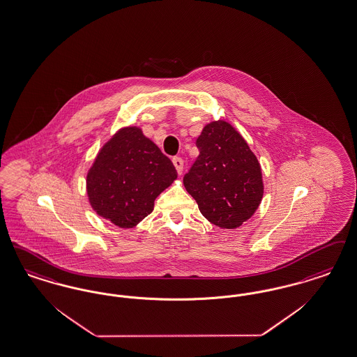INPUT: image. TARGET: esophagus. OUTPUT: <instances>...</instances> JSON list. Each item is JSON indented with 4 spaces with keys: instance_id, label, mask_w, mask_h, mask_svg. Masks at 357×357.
I'll list each match as a JSON object with an SVG mask.
<instances>
[{
    "instance_id": "1",
    "label": "esophagus",
    "mask_w": 357,
    "mask_h": 357,
    "mask_svg": "<svg viewBox=\"0 0 357 357\" xmlns=\"http://www.w3.org/2000/svg\"><path fill=\"white\" fill-rule=\"evenodd\" d=\"M172 163H174V166H175L178 174H182V172H183V160H182V158H172Z\"/></svg>"
}]
</instances>
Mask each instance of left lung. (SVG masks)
<instances>
[{
  "label": "left lung",
  "mask_w": 357,
  "mask_h": 357,
  "mask_svg": "<svg viewBox=\"0 0 357 357\" xmlns=\"http://www.w3.org/2000/svg\"><path fill=\"white\" fill-rule=\"evenodd\" d=\"M197 146L199 157L183 178L202 215L223 229L241 227L264 194L261 167L242 134L227 121L207 123Z\"/></svg>",
  "instance_id": "obj_1"
}]
</instances>
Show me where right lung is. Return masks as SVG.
<instances>
[{
	"label": "right lung",
	"mask_w": 357,
	"mask_h": 357,
	"mask_svg": "<svg viewBox=\"0 0 357 357\" xmlns=\"http://www.w3.org/2000/svg\"><path fill=\"white\" fill-rule=\"evenodd\" d=\"M176 178L172 160L142 128L125 126L100 147L86 175V194L98 216L132 229L153 213L154 200Z\"/></svg>",
	"instance_id": "1"
}]
</instances>
